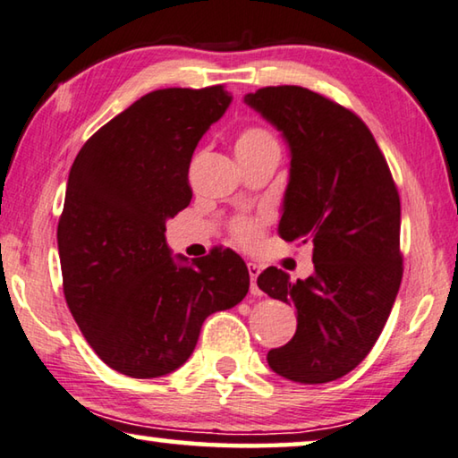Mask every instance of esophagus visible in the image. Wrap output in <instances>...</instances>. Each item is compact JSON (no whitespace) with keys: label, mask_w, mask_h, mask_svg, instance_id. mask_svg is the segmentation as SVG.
Returning <instances> with one entry per match:
<instances>
[{"label":"esophagus","mask_w":458,"mask_h":458,"mask_svg":"<svg viewBox=\"0 0 458 458\" xmlns=\"http://www.w3.org/2000/svg\"><path fill=\"white\" fill-rule=\"evenodd\" d=\"M247 272H250V278H251V294L253 296H259L261 292H259L258 284H256L258 276H259V266L258 264H247Z\"/></svg>","instance_id":"obj_1"}]
</instances>
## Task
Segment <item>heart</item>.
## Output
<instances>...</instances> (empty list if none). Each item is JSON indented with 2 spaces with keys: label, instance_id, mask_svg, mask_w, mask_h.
<instances>
[{
  "label": "heart",
  "instance_id": "obj_1",
  "mask_svg": "<svg viewBox=\"0 0 458 458\" xmlns=\"http://www.w3.org/2000/svg\"><path fill=\"white\" fill-rule=\"evenodd\" d=\"M278 148V141L264 127H247L235 141V154H258L264 152V149ZM235 237L243 243H253L259 235V223L256 221H237L235 223Z\"/></svg>",
  "mask_w": 458,
  "mask_h": 458
}]
</instances>
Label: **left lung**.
Segmentation results:
<instances>
[{"label": "left lung", "instance_id": "obj_1", "mask_svg": "<svg viewBox=\"0 0 458 458\" xmlns=\"http://www.w3.org/2000/svg\"><path fill=\"white\" fill-rule=\"evenodd\" d=\"M245 105L290 149L278 233L310 243L314 272L292 282L267 267L258 286L292 304L296 335L267 353L278 376L327 384L363 361L384 331L402 282L400 197L367 125L304 87H264Z\"/></svg>", "mask_w": 458, "mask_h": 458}]
</instances>
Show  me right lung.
Masks as SVG:
<instances>
[{
    "label": "right lung",
    "instance_id": "1",
    "mask_svg": "<svg viewBox=\"0 0 458 458\" xmlns=\"http://www.w3.org/2000/svg\"><path fill=\"white\" fill-rule=\"evenodd\" d=\"M231 99L221 85L152 91L72 162L56 233L64 298L95 353L123 376L178 369L208 314L233 309L250 290L235 251L172 258L164 235L192 199L194 148Z\"/></svg>",
    "mask_w": 458,
    "mask_h": 458
}]
</instances>
